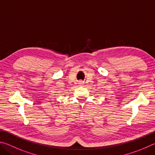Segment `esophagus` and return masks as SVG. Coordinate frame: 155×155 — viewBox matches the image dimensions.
<instances>
[{
	"mask_svg": "<svg viewBox=\"0 0 155 155\" xmlns=\"http://www.w3.org/2000/svg\"><path fill=\"white\" fill-rule=\"evenodd\" d=\"M79 84L80 85H82L83 84V82H82V81H80V82H79Z\"/></svg>",
	"mask_w": 155,
	"mask_h": 155,
	"instance_id": "34e87169",
	"label": "esophagus"
}]
</instances>
